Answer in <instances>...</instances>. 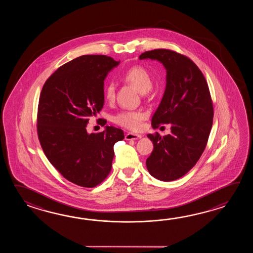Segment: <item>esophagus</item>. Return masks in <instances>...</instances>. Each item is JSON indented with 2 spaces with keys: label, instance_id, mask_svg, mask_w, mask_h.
I'll return each mask as SVG.
<instances>
[{
  "label": "esophagus",
  "instance_id": "34e87169",
  "mask_svg": "<svg viewBox=\"0 0 253 253\" xmlns=\"http://www.w3.org/2000/svg\"><path fill=\"white\" fill-rule=\"evenodd\" d=\"M141 137V135L138 134H134V133H127L125 135V138L126 140H135L138 139Z\"/></svg>",
  "mask_w": 253,
  "mask_h": 253
}]
</instances>
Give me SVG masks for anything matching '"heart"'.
<instances>
[{"label": "heart", "mask_w": 253, "mask_h": 253, "mask_svg": "<svg viewBox=\"0 0 253 253\" xmlns=\"http://www.w3.org/2000/svg\"><path fill=\"white\" fill-rule=\"evenodd\" d=\"M125 81L135 86L140 92L148 91L152 86V77L149 71L142 66H134L126 71ZM116 96V86L114 83H108L105 88V98L112 101ZM144 112L139 110H123L113 117V122L125 128L136 130L139 128L140 122L145 119Z\"/></svg>", "instance_id": "1"}]
</instances>
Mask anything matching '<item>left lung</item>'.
<instances>
[{
  "label": "left lung",
  "instance_id": "8db88e82",
  "mask_svg": "<svg viewBox=\"0 0 253 253\" xmlns=\"http://www.w3.org/2000/svg\"><path fill=\"white\" fill-rule=\"evenodd\" d=\"M140 59H154L167 70V86L152 118L153 128L171 125V134H148L154 150L146 167L154 177L170 182L183 176L199 160L210 135L213 107L205 76L186 56L170 49L145 51Z\"/></svg>",
  "mask_w": 253,
  "mask_h": 253
}]
</instances>
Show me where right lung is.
<instances>
[{
  "instance_id": "1",
  "label": "right lung",
  "mask_w": 253,
  "mask_h": 253,
  "mask_svg": "<svg viewBox=\"0 0 253 253\" xmlns=\"http://www.w3.org/2000/svg\"><path fill=\"white\" fill-rule=\"evenodd\" d=\"M120 61L83 55L59 67L45 82L37 118L39 140L48 161L63 177L82 187L102 183L110 172L114 145L124 132L106 126L88 134L86 125L104 105V81Z\"/></svg>"
}]
</instances>
